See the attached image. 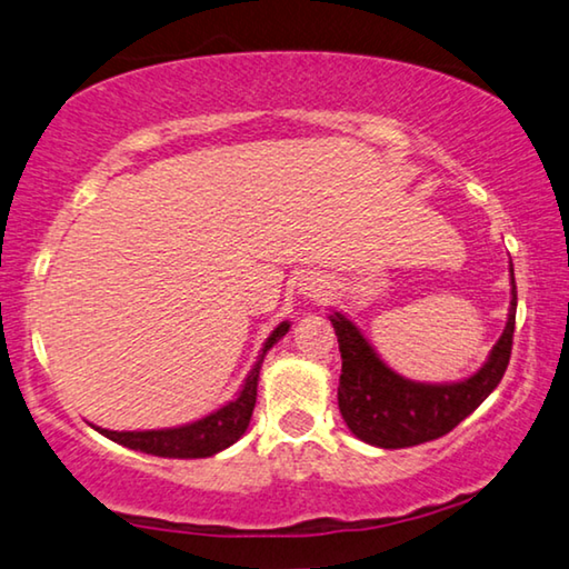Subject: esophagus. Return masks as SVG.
I'll list each match as a JSON object with an SVG mask.
<instances>
[{"label": "esophagus", "mask_w": 569, "mask_h": 569, "mask_svg": "<svg viewBox=\"0 0 569 569\" xmlns=\"http://www.w3.org/2000/svg\"><path fill=\"white\" fill-rule=\"evenodd\" d=\"M301 286H303V293L311 296V299H317V296L323 293V288H327V283H323V278H317V276L303 278Z\"/></svg>", "instance_id": "esophagus-1"}]
</instances>
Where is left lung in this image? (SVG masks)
I'll use <instances>...</instances> for the list:
<instances>
[{"label":"left lung","instance_id":"1","mask_svg":"<svg viewBox=\"0 0 569 569\" xmlns=\"http://www.w3.org/2000/svg\"><path fill=\"white\" fill-rule=\"evenodd\" d=\"M511 273L509 321L496 341L486 365L461 382L426 385L405 380L392 372L377 351L369 347L355 323L333 313L341 351L339 410L341 418L359 440L377 448H410L436 440L453 430L489 398L509 367L513 323H517V283Z\"/></svg>","mask_w":569,"mask_h":569}]
</instances>
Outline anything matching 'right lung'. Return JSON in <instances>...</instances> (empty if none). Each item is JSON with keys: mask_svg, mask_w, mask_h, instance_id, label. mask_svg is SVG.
Here are the masks:
<instances>
[{"mask_svg": "<svg viewBox=\"0 0 569 569\" xmlns=\"http://www.w3.org/2000/svg\"><path fill=\"white\" fill-rule=\"evenodd\" d=\"M291 323L281 321L270 333L263 355H260L258 365L252 367V372L246 377L242 382V390L238 392V398L222 405L220 410H214L207 415L202 420L189 422V426L182 428H167V430H103L96 428L98 432H103L106 438H111L113 443H121L131 450H141V453H151V456H161V458H207L224 450L228 446L236 443V440L246 432L252 408H256V398H258V375H260V365H263L266 351L276 345L278 339L286 337V331Z\"/></svg>", "mask_w": 569, "mask_h": 569, "instance_id": "right-lung-1", "label": "right lung"}]
</instances>
